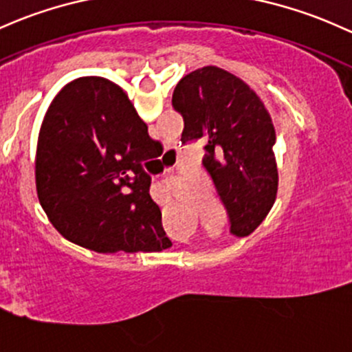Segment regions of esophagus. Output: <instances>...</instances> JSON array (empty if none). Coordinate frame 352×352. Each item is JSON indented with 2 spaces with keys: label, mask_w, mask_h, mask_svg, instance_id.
Wrapping results in <instances>:
<instances>
[{
  "label": "esophagus",
  "mask_w": 352,
  "mask_h": 352,
  "mask_svg": "<svg viewBox=\"0 0 352 352\" xmlns=\"http://www.w3.org/2000/svg\"><path fill=\"white\" fill-rule=\"evenodd\" d=\"M171 201H173V199H171V198H169V196H168V198H166V199H164V203H166V205H171Z\"/></svg>",
  "instance_id": "34e87169"
}]
</instances>
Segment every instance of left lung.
Listing matches in <instances>:
<instances>
[{
  "label": "left lung",
  "mask_w": 352,
  "mask_h": 352,
  "mask_svg": "<svg viewBox=\"0 0 352 352\" xmlns=\"http://www.w3.org/2000/svg\"><path fill=\"white\" fill-rule=\"evenodd\" d=\"M173 107L183 116L181 142H206L203 166L228 211L230 232L250 235L277 198L272 117L241 78L203 67L177 82Z\"/></svg>",
  "instance_id": "1"
}]
</instances>
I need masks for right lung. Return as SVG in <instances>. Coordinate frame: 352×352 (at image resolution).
I'll list each match as a JSON object with an SVG mask.
<instances>
[{"label":"right lung","mask_w":352,"mask_h":352,"mask_svg":"<svg viewBox=\"0 0 352 352\" xmlns=\"http://www.w3.org/2000/svg\"><path fill=\"white\" fill-rule=\"evenodd\" d=\"M156 141L119 85L80 77L41 122L35 177L40 205L63 238L97 253L171 247L142 168Z\"/></svg>","instance_id":"1"}]
</instances>
